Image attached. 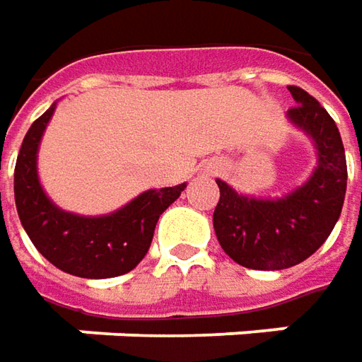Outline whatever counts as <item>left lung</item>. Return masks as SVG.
I'll list each match as a JSON object with an SVG mask.
<instances>
[{"label": "left lung", "mask_w": 362, "mask_h": 362, "mask_svg": "<svg viewBox=\"0 0 362 362\" xmlns=\"http://www.w3.org/2000/svg\"><path fill=\"white\" fill-rule=\"evenodd\" d=\"M288 92L296 107L286 119L308 136L317 152L308 180L281 198L240 194L216 180V238L234 262L255 270L291 268L315 255L341 216L346 192V158L334 119L305 90L288 86Z\"/></svg>", "instance_id": "obj_1"}]
</instances>
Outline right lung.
Here are the masks:
<instances>
[{
  "instance_id": "obj_1",
  "label": "right lung",
  "mask_w": 362,
  "mask_h": 362,
  "mask_svg": "<svg viewBox=\"0 0 362 362\" xmlns=\"http://www.w3.org/2000/svg\"><path fill=\"white\" fill-rule=\"evenodd\" d=\"M57 102L28 130L16 162L13 192L23 230L33 246L59 270L80 279H112L130 272L142 260L160 214L186 182L160 190H146L110 214L81 216L68 212L45 194L37 174V152Z\"/></svg>"
}]
</instances>
